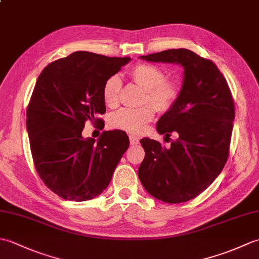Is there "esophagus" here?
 <instances>
[{
	"label": "esophagus",
	"mask_w": 259,
	"mask_h": 259,
	"mask_svg": "<svg viewBox=\"0 0 259 259\" xmlns=\"http://www.w3.org/2000/svg\"><path fill=\"white\" fill-rule=\"evenodd\" d=\"M129 139H130V145H131V146L138 145L139 140H138V138H137V137H135V136H129Z\"/></svg>",
	"instance_id": "obj_1"
}]
</instances>
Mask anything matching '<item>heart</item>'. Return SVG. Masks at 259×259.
I'll return each instance as SVG.
<instances>
[{
    "label": "heart",
    "mask_w": 259,
    "mask_h": 259,
    "mask_svg": "<svg viewBox=\"0 0 259 259\" xmlns=\"http://www.w3.org/2000/svg\"><path fill=\"white\" fill-rule=\"evenodd\" d=\"M130 76L135 83L144 89L142 103L146 104L137 109L122 108L111 114L109 124L114 129L123 130L130 134H139L145 125L155 117L158 111H168L177 102L180 88L177 82L167 80L163 70L157 65L141 63L130 71ZM121 81L117 75L107 80L103 85L102 98L106 106L112 108L117 106Z\"/></svg>",
    "instance_id": "heart-1"
}]
</instances>
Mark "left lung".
I'll return each mask as SVG.
<instances>
[{"label": "left lung", "mask_w": 259, "mask_h": 259, "mask_svg": "<svg viewBox=\"0 0 259 259\" xmlns=\"http://www.w3.org/2000/svg\"><path fill=\"white\" fill-rule=\"evenodd\" d=\"M140 59L180 64L184 80L177 102L157 122L159 134L177 133L179 138L169 148L149 138L140 140L146 156L139 179L159 200L188 201L207 189L226 164L235 119L232 93L216 64L187 49Z\"/></svg>", "instance_id": "left-lung-1"}]
</instances>
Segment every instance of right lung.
Segmentation results:
<instances>
[{
    "instance_id": "obj_1",
    "label": "right lung",
    "mask_w": 259,
    "mask_h": 259,
    "mask_svg": "<svg viewBox=\"0 0 259 259\" xmlns=\"http://www.w3.org/2000/svg\"><path fill=\"white\" fill-rule=\"evenodd\" d=\"M130 58L78 51L38 75L26 109L33 162L43 183L63 199L85 201L101 195L129 147L124 131L83 138L87 121L102 122L103 85Z\"/></svg>"
}]
</instances>
